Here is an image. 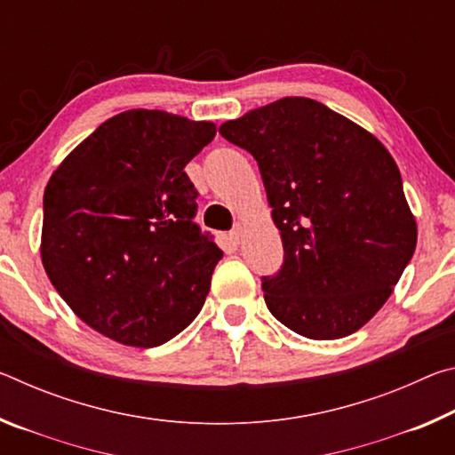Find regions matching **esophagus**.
Masks as SVG:
<instances>
[{
    "instance_id": "1",
    "label": "esophagus",
    "mask_w": 455,
    "mask_h": 455,
    "mask_svg": "<svg viewBox=\"0 0 455 455\" xmlns=\"http://www.w3.org/2000/svg\"><path fill=\"white\" fill-rule=\"evenodd\" d=\"M243 235H244V227L243 225H235V228L230 230V238H233L235 243H241L243 241Z\"/></svg>"
}]
</instances>
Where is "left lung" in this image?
Here are the masks:
<instances>
[{"mask_svg": "<svg viewBox=\"0 0 455 455\" xmlns=\"http://www.w3.org/2000/svg\"><path fill=\"white\" fill-rule=\"evenodd\" d=\"M219 132L255 156L281 230L283 267L263 276L268 311L307 339L355 333L394 292L418 243L395 160L365 128L301 96Z\"/></svg>", "mask_w": 455, "mask_h": 455, "instance_id": "1", "label": "left lung"}]
</instances>
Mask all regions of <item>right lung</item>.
<instances>
[{
	"mask_svg": "<svg viewBox=\"0 0 455 455\" xmlns=\"http://www.w3.org/2000/svg\"><path fill=\"white\" fill-rule=\"evenodd\" d=\"M217 126L126 110L61 160L44 192L42 263L60 297L98 333L156 347L204 305L222 251L195 220L184 172Z\"/></svg>",
	"mask_w": 455,
	"mask_h": 455,
	"instance_id": "right-lung-1",
	"label": "right lung"
}]
</instances>
